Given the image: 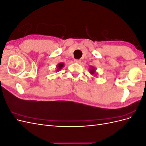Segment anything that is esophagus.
Listing matches in <instances>:
<instances>
[{
    "instance_id": "esophagus-1",
    "label": "esophagus",
    "mask_w": 146,
    "mask_h": 146,
    "mask_svg": "<svg viewBox=\"0 0 146 146\" xmlns=\"http://www.w3.org/2000/svg\"><path fill=\"white\" fill-rule=\"evenodd\" d=\"M74 61L76 63H80L81 62V60H77V59H75L74 60Z\"/></svg>"
}]
</instances>
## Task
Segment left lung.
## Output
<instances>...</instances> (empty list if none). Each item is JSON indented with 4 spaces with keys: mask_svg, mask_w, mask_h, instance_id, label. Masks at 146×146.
I'll use <instances>...</instances> for the list:
<instances>
[{
    "mask_svg": "<svg viewBox=\"0 0 146 146\" xmlns=\"http://www.w3.org/2000/svg\"><path fill=\"white\" fill-rule=\"evenodd\" d=\"M90 73H91V75H92V74H94L96 73V69H95L94 68L92 67V68L90 69Z\"/></svg>",
    "mask_w": 146,
    "mask_h": 146,
    "instance_id": "obj_1",
    "label": "left lung"
}]
</instances>
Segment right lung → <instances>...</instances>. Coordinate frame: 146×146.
Returning a JSON list of instances; mask_svg holds the SVG:
<instances>
[{"mask_svg":"<svg viewBox=\"0 0 146 146\" xmlns=\"http://www.w3.org/2000/svg\"><path fill=\"white\" fill-rule=\"evenodd\" d=\"M64 66V63H59L58 65H57L56 68H57V70L56 71H59V70H60V69L62 68Z\"/></svg>","mask_w":146,"mask_h":146,"instance_id":"add662e5","label":"right lung"}]
</instances>
